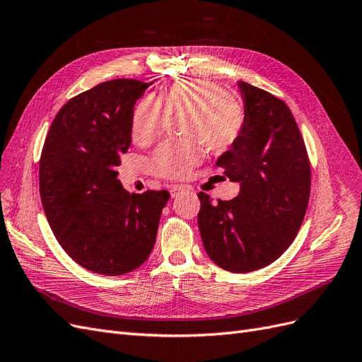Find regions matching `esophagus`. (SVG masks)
<instances>
[{"label":"esophagus","mask_w":362,"mask_h":362,"mask_svg":"<svg viewBox=\"0 0 362 362\" xmlns=\"http://www.w3.org/2000/svg\"><path fill=\"white\" fill-rule=\"evenodd\" d=\"M189 190V187H185V185H172L170 187V196L172 198H178L180 194H182V193H185Z\"/></svg>","instance_id":"esophagus-1"}]
</instances>
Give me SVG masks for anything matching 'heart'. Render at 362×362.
<instances>
[{"label":"heart","mask_w":362,"mask_h":362,"mask_svg":"<svg viewBox=\"0 0 362 362\" xmlns=\"http://www.w3.org/2000/svg\"><path fill=\"white\" fill-rule=\"evenodd\" d=\"M185 116V140L166 141L151 158V169L163 178H184L204 156V146L222 154L234 145L243 129V108L217 84L182 80L161 90L156 100H140L133 113V139L148 146L163 134L168 119Z\"/></svg>","instance_id":"obj_1"}]
</instances>
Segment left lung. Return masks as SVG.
Masks as SVG:
<instances>
[{"label": "left lung", "instance_id": "left-lung-1", "mask_svg": "<svg viewBox=\"0 0 362 362\" xmlns=\"http://www.w3.org/2000/svg\"><path fill=\"white\" fill-rule=\"evenodd\" d=\"M245 124L216 166L240 193L213 204L199 193L202 243L218 267L247 273L278 259L298 235L310 201L311 170L302 134L287 104L237 81Z\"/></svg>", "mask_w": 362, "mask_h": 362}]
</instances>
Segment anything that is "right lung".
Listing matches in <instances>:
<instances>
[{
  "instance_id": "add662e5",
  "label": "right lung",
  "mask_w": 362,
  "mask_h": 362,
  "mask_svg": "<svg viewBox=\"0 0 362 362\" xmlns=\"http://www.w3.org/2000/svg\"><path fill=\"white\" fill-rule=\"evenodd\" d=\"M152 83L112 80L74 96L54 117L39 164L43 211L81 267L117 276L154 247L166 190L129 193L117 180L131 145L134 104Z\"/></svg>"
}]
</instances>
